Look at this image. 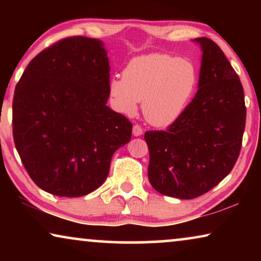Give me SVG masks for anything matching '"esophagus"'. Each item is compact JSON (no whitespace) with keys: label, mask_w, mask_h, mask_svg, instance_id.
Instances as JSON below:
<instances>
[{"label":"esophagus","mask_w":261,"mask_h":261,"mask_svg":"<svg viewBox=\"0 0 261 261\" xmlns=\"http://www.w3.org/2000/svg\"><path fill=\"white\" fill-rule=\"evenodd\" d=\"M142 132H144V129H142V127L140 126V124H134V126H133V135H134V137H140V135L142 134Z\"/></svg>","instance_id":"obj_1"}]
</instances>
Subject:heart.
Instances as JSON below:
<instances>
[{"mask_svg": "<svg viewBox=\"0 0 261 261\" xmlns=\"http://www.w3.org/2000/svg\"><path fill=\"white\" fill-rule=\"evenodd\" d=\"M197 69L187 59L170 55H146L130 60L123 77L110 82L117 108L134 114L142 102L146 120L164 127L174 122L187 108L197 87Z\"/></svg>", "mask_w": 261, "mask_h": 261, "instance_id": "1", "label": "heart"}]
</instances>
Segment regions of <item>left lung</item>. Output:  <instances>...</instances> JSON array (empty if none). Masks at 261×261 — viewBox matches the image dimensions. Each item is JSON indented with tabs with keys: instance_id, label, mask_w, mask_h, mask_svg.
<instances>
[{
	"instance_id": "left-lung-1",
	"label": "left lung",
	"mask_w": 261,
	"mask_h": 261,
	"mask_svg": "<svg viewBox=\"0 0 261 261\" xmlns=\"http://www.w3.org/2000/svg\"><path fill=\"white\" fill-rule=\"evenodd\" d=\"M202 47L198 90L166 130H148V179L160 194L191 199L216 187L240 154L246 124L244 88L219 46Z\"/></svg>"
}]
</instances>
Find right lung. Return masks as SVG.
<instances>
[{"mask_svg":"<svg viewBox=\"0 0 261 261\" xmlns=\"http://www.w3.org/2000/svg\"><path fill=\"white\" fill-rule=\"evenodd\" d=\"M109 62L102 41L70 37L31 60L13 99V137L39 188L80 197L101 187L130 121L107 106Z\"/></svg>","mask_w":261,"mask_h":261,"instance_id":"1","label":"right lung"}]
</instances>
